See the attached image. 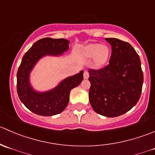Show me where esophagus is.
I'll return each instance as SVG.
<instances>
[{"label": "esophagus", "instance_id": "obj_1", "mask_svg": "<svg viewBox=\"0 0 155 155\" xmlns=\"http://www.w3.org/2000/svg\"><path fill=\"white\" fill-rule=\"evenodd\" d=\"M88 78H89L88 71H84V79H88Z\"/></svg>", "mask_w": 155, "mask_h": 155}]
</instances>
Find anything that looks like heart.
I'll return each mask as SVG.
<instances>
[{
  "mask_svg": "<svg viewBox=\"0 0 155 155\" xmlns=\"http://www.w3.org/2000/svg\"><path fill=\"white\" fill-rule=\"evenodd\" d=\"M84 56L87 59H94L96 67H102L107 63L111 56V49L101 44H90L83 50Z\"/></svg>",
  "mask_w": 155,
  "mask_h": 155,
  "instance_id": "obj_1",
  "label": "heart"
}]
</instances>
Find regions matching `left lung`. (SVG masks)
<instances>
[{"label":"left lung","instance_id":"obj_1","mask_svg":"<svg viewBox=\"0 0 155 155\" xmlns=\"http://www.w3.org/2000/svg\"><path fill=\"white\" fill-rule=\"evenodd\" d=\"M111 46L109 64L99 70L89 69V99L98 114L108 117L122 115L136 105L143 84L139 55L127 42L105 38Z\"/></svg>","mask_w":155,"mask_h":155}]
</instances>
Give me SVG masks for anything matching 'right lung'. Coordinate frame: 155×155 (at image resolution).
I'll list each match as a JSON object with an SVG mask.
<instances>
[{"label": "right lung", "mask_w": 155, "mask_h": 155, "mask_svg": "<svg viewBox=\"0 0 155 155\" xmlns=\"http://www.w3.org/2000/svg\"><path fill=\"white\" fill-rule=\"evenodd\" d=\"M69 41L45 38L36 41L26 52L17 71V93L28 109L41 116H53L62 112L69 102L70 92L84 80V71L61 81L54 88L38 91L31 85L32 70L42 58L63 55L69 49Z\"/></svg>", "instance_id": "add662e5"}]
</instances>
